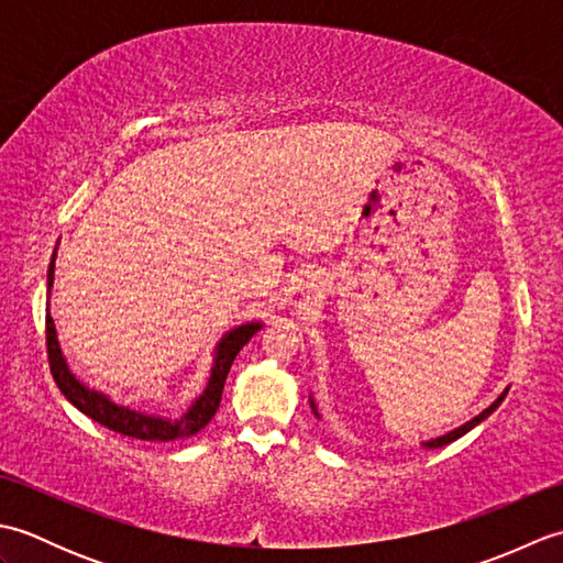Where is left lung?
Returning a JSON list of instances; mask_svg holds the SVG:
<instances>
[{"mask_svg":"<svg viewBox=\"0 0 563 563\" xmlns=\"http://www.w3.org/2000/svg\"><path fill=\"white\" fill-rule=\"evenodd\" d=\"M506 394H508V389L504 391V394H500V397L492 404V406H488V409L486 411H482L479 416H474L472 418V421L470 423H464V426H460L457 430H450V433L448 435H442V438H435V440H428V442H423V445L426 448H442V445H450V442L452 440H457V438H462L464 433H470V430L474 428V426H479L482 421H484V418H488V416H492L496 409H498V406H500V401H504L506 399ZM312 411L317 413V406H314V401H312ZM319 416V413H317Z\"/></svg>","mask_w":563,"mask_h":563,"instance_id":"left-lung-1","label":"left lung"}]
</instances>
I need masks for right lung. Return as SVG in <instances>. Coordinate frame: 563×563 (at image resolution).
<instances>
[{
  "label": "right lung",
  "instance_id": "right-lung-1",
  "mask_svg": "<svg viewBox=\"0 0 563 563\" xmlns=\"http://www.w3.org/2000/svg\"><path fill=\"white\" fill-rule=\"evenodd\" d=\"M53 273H55V254L51 261V268H47V292L53 288ZM258 329H261L258 321H251V324L232 329L218 343V349H214V365H212L206 391L200 394L196 404L190 406L178 421H166V418H159V416L130 411L125 406L113 404L109 397H103V394L84 387L81 382L67 369L63 351H59V343L55 336V324L51 314L45 317V345H47V363H51L55 385L81 413H87L91 421L106 426L109 430H113V433H121L135 440H147V442H169V440L196 435L198 430H202L212 421V416L220 409L227 373H230V367L234 363L236 353L242 351V345L254 336Z\"/></svg>",
  "mask_w": 563,
  "mask_h": 563
}]
</instances>
